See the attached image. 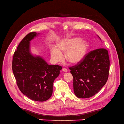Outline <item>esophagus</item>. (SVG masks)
<instances>
[{"instance_id":"obj_1","label":"esophagus","mask_w":124,"mask_h":124,"mask_svg":"<svg viewBox=\"0 0 124 124\" xmlns=\"http://www.w3.org/2000/svg\"><path fill=\"white\" fill-rule=\"evenodd\" d=\"M62 70L63 71V72H67V69H66V68H63L62 69Z\"/></svg>"}]
</instances>
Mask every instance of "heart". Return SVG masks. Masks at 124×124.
<instances>
[{
    "label": "heart",
    "instance_id": "b5f03b06",
    "mask_svg": "<svg viewBox=\"0 0 124 124\" xmlns=\"http://www.w3.org/2000/svg\"><path fill=\"white\" fill-rule=\"evenodd\" d=\"M58 49H50L52 59L55 62L62 61L63 55L61 52H65V58L71 63L77 64L81 62L85 56L89 47L88 42L79 38L63 39L58 43Z\"/></svg>",
    "mask_w": 124,
    "mask_h": 124
}]
</instances>
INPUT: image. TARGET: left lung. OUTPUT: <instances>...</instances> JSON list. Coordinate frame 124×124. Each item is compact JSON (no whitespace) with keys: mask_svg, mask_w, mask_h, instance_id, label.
<instances>
[{"mask_svg":"<svg viewBox=\"0 0 124 124\" xmlns=\"http://www.w3.org/2000/svg\"><path fill=\"white\" fill-rule=\"evenodd\" d=\"M108 51L105 48L92 50L83 60L69 67L74 78V91L79 98H90L103 88L110 71Z\"/></svg>","mask_w":124,"mask_h":124,"instance_id":"left-lung-1","label":"left lung"}]
</instances>
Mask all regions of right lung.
Instances as JSON below:
<instances>
[{
  "label": "right lung",
  "instance_id": "right-lung-1",
  "mask_svg": "<svg viewBox=\"0 0 124 124\" xmlns=\"http://www.w3.org/2000/svg\"><path fill=\"white\" fill-rule=\"evenodd\" d=\"M36 35L30 32L19 43L14 53L12 69L21 92L33 101H44L52 96L54 82L62 67L49 65L41 57L30 54V41Z\"/></svg>",
  "mask_w": 124,
  "mask_h": 124
}]
</instances>
